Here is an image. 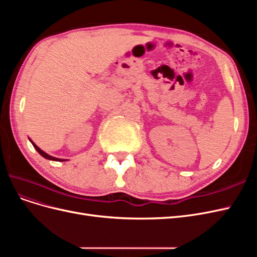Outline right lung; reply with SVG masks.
<instances>
[{
	"instance_id": "1",
	"label": "right lung",
	"mask_w": 257,
	"mask_h": 257,
	"mask_svg": "<svg viewBox=\"0 0 257 257\" xmlns=\"http://www.w3.org/2000/svg\"><path fill=\"white\" fill-rule=\"evenodd\" d=\"M31 143H32V145H33V147L35 148V149H36V151L38 152V153H40L41 155H42V157H44L45 159H48V160H51V161H59V162H63V161H66V160H62V159H57V158H53V157H51V155H49V154H47V153H46V152H44L43 150H41L40 149V148H38L32 141H31Z\"/></svg>"
}]
</instances>
